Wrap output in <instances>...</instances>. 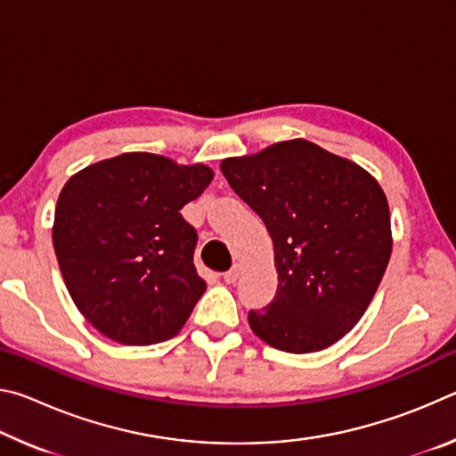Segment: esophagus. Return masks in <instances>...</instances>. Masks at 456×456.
Segmentation results:
<instances>
[{
	"label": "esophagus",
	"mask_w": 456,
	"mask_h": 456,
	"mask_svg": "<svg viewBox=\"0 0 456 456\" xmlns=\"http://www.w3.org/2000/svg\"><path fill=\"white\" fill-rule=\"evenodd\" d=\"M239 275H241V265L235 264L229 272L223 273V280H225V283H235L239 280Z\"/></svg>",
	"instance_id": "34e87169"
}]
</instances>
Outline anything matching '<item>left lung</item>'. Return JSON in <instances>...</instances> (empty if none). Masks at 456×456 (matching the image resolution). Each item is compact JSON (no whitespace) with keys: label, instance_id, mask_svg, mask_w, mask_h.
<instances>
[{"label":"left lung","instance_id":"8db88e82","mask_svg":"<svg viewBox=\"0 0 456 456\" xmlns=\"http://www.w3.org/2000/svg\"><path fill=\"white\" fill-rule=\"evenodd\" d=\"M221 173L273 241L277 291L249 312L253 334L291 354L344 338L368 310L392 253L380 184L304 138L225 159Z\"/></svg>","mask_w":456,"mask_h":456}]
</instances>
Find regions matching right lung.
<instances>
[{
	"instance_id": "obj_1",
	"label": "right lung",
	"mask_w": 456,
	"mask_h": 456,
	"mask_svg": "<svg viewBox=\"0 0 456 456\" xmlns=\"http://www.w3.org/2000/svg\"><path fill=\"white\" fill-rule=\"evenodd\" d=\"M213 181L205 165L125 152L64 184L52 241L76 307L125 346L173 338L207 289L192 253L197 231L181 209Z\"/></svg>"
}]
</instances>
